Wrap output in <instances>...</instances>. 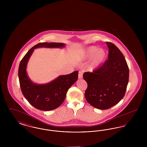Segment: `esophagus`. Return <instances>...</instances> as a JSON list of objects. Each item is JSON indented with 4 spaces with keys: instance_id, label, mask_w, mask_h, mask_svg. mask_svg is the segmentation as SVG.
<instances>
[{
    "instance_id": "obj_1",
    "label": "esophagus",
    "mask_w": 147,
    "mask_h": 147,
    "mask_svg": "<svg viewBox=\"0 0 147 147\" xmlns=\"http://www.w3.org/2000/svg\"><path fill=\"white\" fill-rule=\"evenodd\" d=\"M83 77V71H79L78 73V78L79 79H82Z\"/></svg>"
}]
</instances>
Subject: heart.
Returning a JSON list of instances; mask_svg holds the SVG:
<instances>
[{
	"instance_id": "1",
	"label": "heart",
	"mask_w": 147,
	"mask_h": 147,
	"mask_svg": "<svg viewBox=\"0 0 147 147\" xmlns=\"http://www.w3.org/2000/svg\"><path fill=\"white\" fill-rule=\"evenodd\" d=\"M107 56L104 49H100L95 46H91L85 49L83 53V58L90 59V67L94 69L98 68L105 61Z\"/></svg>"
}]
</instances>
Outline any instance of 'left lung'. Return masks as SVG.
Masks as SVG:
<instances>
[{
	"mask_svg": "<svg viewBox=\"0 0 147 147\" xmlns=\"http://www.w3.org/2000/svg\"><path fill=\"white\" fill-rule=\"evenodd\" d=\"M106 44L109 59L92 73L83 74L88 84L85 98L100 110L109 109L119 103L125 95L129 80V68L122 53L111 42Z\"/></svg>",
	"mask_w": 147,
	"mask_h": 147,
	"instance_id": "1",
	"label": "left lung"
}]
</instances>
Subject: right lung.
Here are the masks:
<instances>
[{"label":"right lung","instance_id":"obj_1","mask_svg":"<svg viewBox=\"0 0 147 147\" xmlns=\"http://www.w3.org/2000/svg\"><path fill=\"white\" fill-rule=\"evenodd\" d=\"M65 44L43 42L35 45L23 57L19 64L18 76L22 94L28 102L37 109L50 111L58 108L63 103L66 94L78 78V71L60 76L47 84H35L29 78L26 67L28 60L37 48H63Z\"/></svg>","mask_w":147,"mask_h":147}]
</instances>
